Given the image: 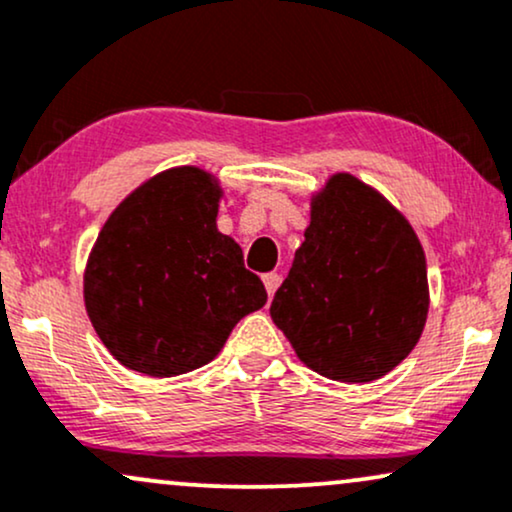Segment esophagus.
Returning <instances> with one entry per match:
<instances>
[{"label": "esophagus", "instance_id": "esophagus-1", "mask_svg": "<svg viewBox=\"0 0 512 512\" xmlns=\"http://www.w3.org/2000/svg\"><path fill=\"white\" fill-rule=\"evenodd\" d=\"M262 281H264V288H267V295H269V298H272V295L276 293V288H279L281 276L274 274V272H269V274L262 276Z\"/></svg>", "mask_w": 512, "mask_h": 512}]
</instances>
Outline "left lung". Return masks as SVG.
<instances>
[{
  "instance_id": "left-lung-1",
  "label": "left lung",
  "mask_w": 512,
  "mask_h": 512,
  "mask_svg": "<svg viewBox=\"0 0 512 512\" xmlns=\"http://www.w3.org/2000/svg\"><path fill=\"white\" fill-rule=\"evenodd\" d=\"M269 312L312 372L346 384L381 379L427 322L420 238L379 190L346 171L329 176Z\"/></svg>"
}]
</instances>
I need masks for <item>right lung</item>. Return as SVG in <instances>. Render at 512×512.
<instances>
[{
	"mask_svg": "<svg viewBox=\"0 0 512 512\" xmlns=\"http://www.w3.org/2000/svg\"><path fill=\"white\" fill-rule=\"evenodd\" d=\"M219 178L174 166L104 221L83 274L85 310L123 367L176 377L207 365L240 319L267 303L243 250L217 229Z\"/></svg>",
	"mask_w": 512,
	"mask_h": 512,
	"instance_id": "1",
	"label": "right lung"
}]
</instances>
